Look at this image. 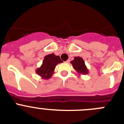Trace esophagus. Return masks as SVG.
<instances>
[{"label":"esophagus","instance_id":"34e87169","mask_svg":"<svg viewBox=\"0 0 124 124\" xmlns=\"http://www.w3.org/2000/svg\"><path fill=\"white\" fill-rule=\"evenodd\" d=\"M66 62V63H69V62H70V60H69V59H68L67 61L66 62Z\"/></svg>","mask_w":124,"mask_h":124}]
</instances>
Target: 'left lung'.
Returning <instances> with one entry per match:
<instances>
[{"instance_id":"1","label":"left lung","mask_w":124,"mask_h":124,"mask_svg":"<svg viewBox=\"0 0 124 124\" xmlns=\"http://www.w3.org/2000/svg\"><path fill=\"white\" fill-rule=\"evenodd\" d=\"M73 69L79 75H86L88 73V69H87L84 61L80 57H75L74 60L71 61Z\"/></svg>"}]
</instances>
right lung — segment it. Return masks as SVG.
Returning a JSON list of instances; mask_svg holds the SVG:
<instances>
[{"mask_svg":"<svg viewBox=\"0 0 124 124\" xmlns=\"http://www.w3.org/2000/svg\"><path fill=\"white\" fill-rule=\"evenodd\" d=\"M62 62L59 55H55L54 54L46 55L41 67L36 70V73L42 78L48 80L53 75L57 65Z\"/></svg>","mask_w":124,"mask_h":124,"instance_id":"obj_1","label":"right lung"}]
</instances>
